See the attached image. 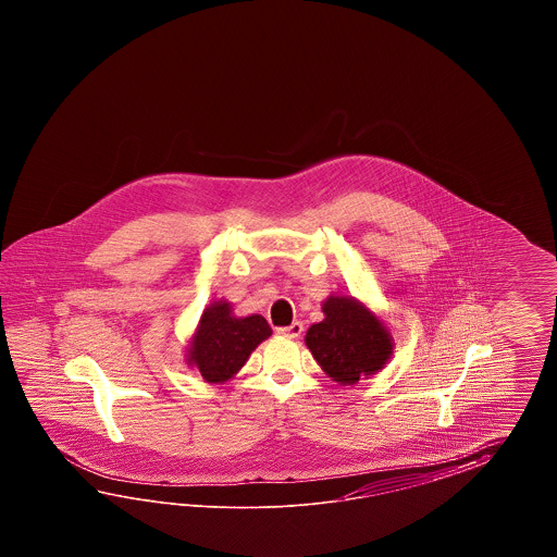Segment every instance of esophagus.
<instances>
[{"label": "esophagus", "instance_id": "1", "mask_svg": "<svg viewBox=\"0 0 557 557\" xmlns=\"http://www.w3.org/2000/svg\"><path fill=\"white\" fill-rule=\"evenodd\" d=\"M302 331H305V329H302V322L296 320L290 326H284V329H278L276 332H278L281 336H286V338H298V336L302 334Z\"/></svg>", "mask_w": 557, "mask_h": 557}]
</instances>
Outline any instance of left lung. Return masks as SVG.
Here are the masks:
<instances>
[{"label": "left lung", "mask_w": 557, "mask_h": 557, "mask_svg": "<svg viewBox=\"0 0 557 557\" xmlns=\"http://www.w3.org/2000/svg\"><path fill=\"white\" fill-rule=\"evenodd\" d=\"M324 320L307 332L308 350L334 382L352 386L391 360L394 341L384 322L352 296H329Z\"/></svg>", "instance_id": "obj_1"}]
</instances>
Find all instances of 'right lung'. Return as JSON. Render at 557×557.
Masks as SVG:
<instances>
[{
	"label": "right lung",
	"instance_id": "right-lung-1",
	"mask_svg": "<svg viewBox=\"0 0 557 557\" xmlns=\"http://www.w3.org/2000/svg\"><path fill=\"white\" fill-rule=\"evenodd\" d=\"M273 334L261 314L235 317L226 300L211 302L202 310L199 326L190 338L187 362L199 368L209 384H223L233 379L250 352Z\"/></svg>",
	"mask_w": 557,
	"mask_h": 557
}]
</instances>
